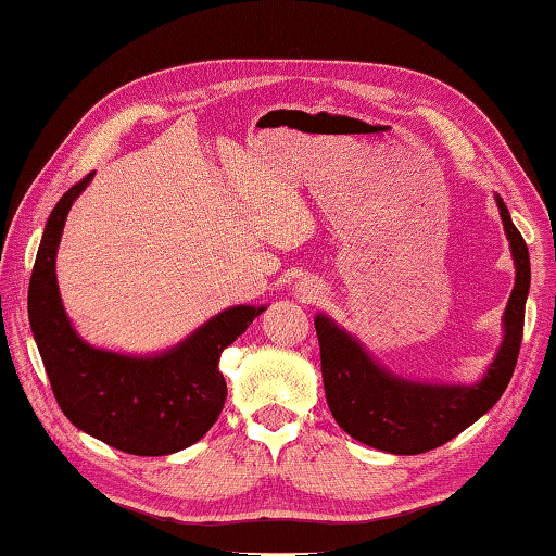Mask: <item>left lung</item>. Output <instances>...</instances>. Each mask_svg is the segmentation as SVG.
<instances>
[{"label": "left lung", "instance_id": "1", "mask_svg": "<svg viewBox=\"0 0 556 556\" xmlns=\"http://www.w3.org/2000/svg\"><path fill=\"white\" fill-rule=\"evenodd\" d=\"M496 204L516 260V287L503 313L506 332L501 350L479 383L464 387L401 379L379 367L359 340L328 316H316L323 387L332 418L348 435L381 452L422 454L457 438L503 396L520 352L530 255L501 197H496Z\"/></svg>", "mask_w": 556, "mask_h": 556}]
</instances>
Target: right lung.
Here are the masks:
<instances>
[{
	"label": "right lung",
	"instance_id": "add662e5",
	"mask_svg": "<svg viewBox=\"0 0 556 556\" xmlns=\"http://www.w3.org/2000/svg\"><path fill=\"white\" fill-rule=\"evenodd\" d=\"M92 175L79 179L50 214L28 285V320L55 401L87 435L138 457H163L194 445L226 403L220 352L265 306L220 311L177 348L153 357L87 345L70 326L55 279V255L67 211Z\"/></svg>",
	"mask_w": 556,
	"mask_h": 556
}]
</instances>
